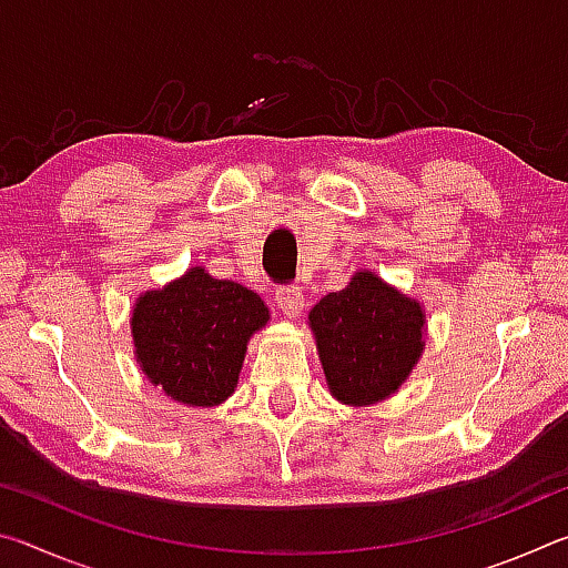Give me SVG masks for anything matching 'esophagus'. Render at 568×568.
<instances>
[{"mask_svg":"<svg viewBox=\"0 0 568 568\" xmlns=\"http://www.w3.org/2000/svg\"><path fill=\"white\" fill-rule=\"evenodd\" d=\"M275 301L277 307H281L285 318H297V315L303 313V305H305V297L301 293V287L295 285H283L275 291Z\"/></svg>","mask_w":568,"mask_h":568,"instance_id":"obj_1","label":"esophagus"}]
</instances>
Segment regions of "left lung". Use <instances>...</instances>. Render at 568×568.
<instances>
[{
  "mask_svg": "<svg viewBox=\"0 0 568 568\" xmlns=\"http://www.w3.org/2000/svg\"><path fill=\"white\" fill-rule=\"evenodd\" d=\"M311 331L333 398L348 406L386 400L423 353L426 313L418 301L361 271L313 307Z\"/></svg>",
  "mask_w": 568,
  "mask_h": 568,
  "instance_id": "1",
  "label": "left lung"
}]
</instances>
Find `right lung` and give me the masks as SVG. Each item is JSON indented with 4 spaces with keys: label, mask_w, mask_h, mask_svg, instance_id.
<instances>
[{
    "label": "right lung",
    "mask_w": 568,
    "mask_h": 568,
    "mask_svg": "<svg viewBox=\"0 0 568 568\" xmlns=\"http://www.w3.org/2000/svg\"><path fill=\"white\" fill-rule=\"evenodd\" d=\"M267 321L261 295L195 265L138 297L130 321L134 358L172 400L210 408L233 396L250 335Z\"/></svg>",
    "instance_id": "add662e5"
}]
</instances>
